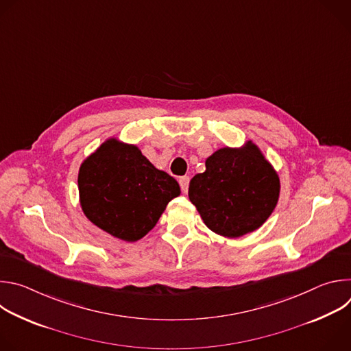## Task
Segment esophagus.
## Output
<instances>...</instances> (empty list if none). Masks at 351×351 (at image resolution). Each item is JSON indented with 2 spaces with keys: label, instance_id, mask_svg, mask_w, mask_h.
<instances>
[{
  "label": "esophagus",
  "instance_id": "1",
  "mask_svg": "<svg viewBox=\"0 0 351 351\" xmlns=\"http://www.w3.org/2000/svg\"><path fill=\"white\" fill-rule=\"evenodd\" d=\"M189 182H190L189 176H182V178H179V184H180V189H182L183 193H187V190H189Z\"/></svg>",
  "mask_w": 351,
  "mask_h": 351
}]
</instances>
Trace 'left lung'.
<instances>
[{
	"label": "left lung",
	"instance_id": "left-lung-1",
	"mask_svg": "<svg viewBox=\"0 0 351 351\" xmlns=\"http://www.w3.org/2000/svg\"><path fill=\"white\" fill-rule=\"evenodd\" d=\"M280 182L261 149L247 141L223 147L206 161V172L189 184V198L204 223L225 237L258 229L278 204Z\"/></svg>",
	"mask_w": 351,
	"mask_h": 351
}]
</instances>
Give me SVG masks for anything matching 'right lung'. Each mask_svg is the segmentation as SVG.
I'll list each match as a JSON object with an SVG mask.
<instances>
[{"mask_svg": "<svg viewBox=\"0 0 351 351\" xmlns=\"http://www.w3.org/2000/svg\"><path fill=\"white\" fill-rule=\"evenodd\" d=\"M79 197L84 215L111 236L137 241L158 222L179 183L157 169L133 144L108 138L80 165Z\"/></svg>", "mask_w": 351, "mask_h": 351, "instance_id": "right-lung-1", "label": "right lung"}]
</instances>
